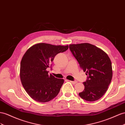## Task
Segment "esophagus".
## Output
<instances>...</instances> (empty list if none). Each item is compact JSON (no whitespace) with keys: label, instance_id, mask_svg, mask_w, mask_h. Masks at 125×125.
Listing matches in <instances>:
<instances>
[{"label":"esophagus","instance_id":"esophagus-1","mask_svg":"<svg viewBox=\"0 0 125 125\" xmlns=\"http://www.w3.org/2000/svg\"><path fill=\"white\" fill-rule=\"evenodd\" d=\"M70 81L71 82L72 84H74L77 83V81Z\"/></svg>","mask_w":125,"mask_h":125}]
</instances>
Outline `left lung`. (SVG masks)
I'll use <instances>...</instances> for the list:
<instances>
[{
    "label": "left lung",
    "mask_w": 125,
    "mask_h": 125,
    "mask_svg": "<svg viewBox=\"0 0 125 125\" xmlns=\"http://www.w3.org/2000/svg\"><path fill=\"white\" fill-rule=\"evenodd\" d=\"M70 50L85 72L84 90L79 95L88 101L101 98L107 91L113 77L112 64L104 51L89 43L70 44Z\"/></svg>",
    "instance_id": "8db88e82"
}]
</instances>
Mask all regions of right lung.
Segmentation results:
<instances>
[{"label":"right lung","mask_w":125,"mask_h":125,"mask_svg":"<svg viewBox=\"0 0 125 125\" xmlns=\"http://www.w3.org/2000/svg\"><path fill=\"white\" fill-rule=\"evenodd\" d=\"M68 48V45L38 43L24 54L21 62V80L25 91L34 100L46 102L59 93L64 80L49 75L46 69L51 66L57 54L65 52Z\"/></svg>","instance_id":"obj_1"}]
</instances>
